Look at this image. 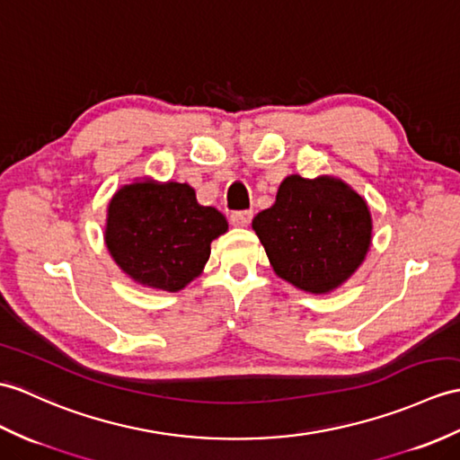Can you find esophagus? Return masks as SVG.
<instances>
[{"label": "esophagus", "instance_id": "34e87169", "mask_svg": "<svg viewBox=\"0 0 460 460\" xmlns=\"http://www.w3.org/2000/svg\"><path fill=\"white\" fill-rule=\"evenodd\" d=\"M229 219L234 227H247L252 219V211H233Z\"/></svg>", "mask_w": 460, "mask_h": 460}]
</instances>
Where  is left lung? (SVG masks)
Here are the masks:
<instances>
[{
  "mask_svg": "<svg viewBox=\"0 0 460 460\" xmlns=\"http://www.w3.org/2000/svg\"><path fill=\"white\" fill-rule=\"evenodd\" d=\"M274 272L312 294L349 280L372 239L367 201L343 180L288 176L274 206L252 219Z\"/></svg>",
  "mask_w": 460,
  "mask_h": 460,
  "instance_id": "8db88e82",
  "label": "left lung"
}]
</instances>
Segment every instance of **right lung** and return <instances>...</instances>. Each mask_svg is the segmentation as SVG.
Listing matches in <instances>:
<instances>
[{"mask_svg":"<svg viewBox=\"0 0 460 460\" xmlns=\"http://www.w3.org/2000/svg\"><path fill=\"white\" fill-rule=\"evenodd\" d=\"M227 227L223 213L198 204L191 186L137 180L110 201L105 244L135 282L178 292L201 274L211 241Z\"/></svg>","mask_w":460,"mask_h":460,"instance_id":"right-lung-1","label":"right lung"}]
</instances>
